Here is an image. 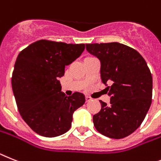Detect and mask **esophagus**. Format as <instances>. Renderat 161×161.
I'll return each mask as SVG.
<instances>
[{
	"instance_id": "1",
	"label": "esophagus",
	"mask_w": 161,
	"mask_h": 161,
	"mask_svg": "<svg viewBox=\"0 0 161 161\" xmlns=\"http://www.w3.org/2000/svg\"><path fill=\"white\" fill-rule=\"evenodd\" d=\"M92 97H86V101H87V102H88V101H92Z\"/></svg>"
}]
</instances>
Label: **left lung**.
I'll list each match as a JSON object with an SVG mask.
<instances>
[{
	"instance_id": "8db88e82",
	"label": "left lung",
	"mask_w": 161,
	"mask_h": 161,
	"mask_svg": "<svg viewBox=\"0 0 161 161\" xmlns=\"http://www.w3.org/2000/svg\"><path fill=\"white\" fill-rule=\"evenodd\" d=\"M101 62V78L107 86L110 104L100 101L101 111L93 115L100 133L124 138L145 119L152 104V76L147 62L136 50L119 42L86 44Z\"/></svg>"
}]
</instances>
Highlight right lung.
<instances>
[{
  "label": "right lung",
  "mask_w": 161,
  "mask_h": 161,
  "mask_svg": "<svg viewBox=\"0 0 161 161\" xmlns=\"http://www.w3.org/2000/svg\"><path fill=\"white\" fill-rule=\"evenodd\" d=\"M85 44L39 40L16 59L12 89L23 119L37 134L54 137L69 130L74 112L85 103L83 93L66 97L59 78L83 53Z\"/></svg>",
  "instance_id": "1"
}]
</instances>
